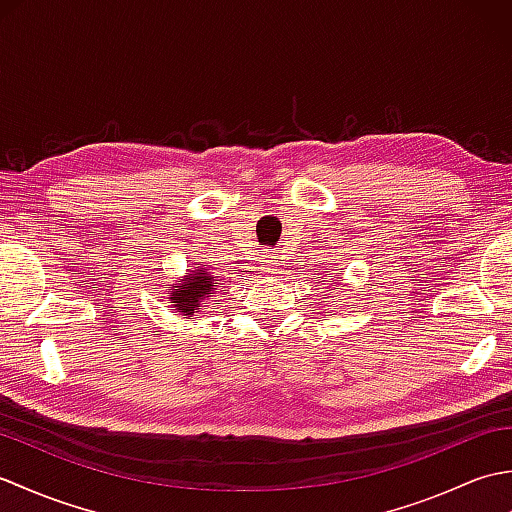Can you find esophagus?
Here are the masks:
<instances>
[{
	"label": "esophagus",
	"mask_w": 512,
	"mask_h": 512,
	"mask_svg": "<svg viewBox=\"0 0 512 512\" xmlns=\"http://www.w3.org/2000/svg\"><path fill=\"white\" fill-rule=\"evenodd\" d=\"M266 273H273V270H277V264H279V257L277 255H266Z\"/></svg>",
	"instance_id": "obj_1"
}]
</instances>
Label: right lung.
<instances>
[{
  "label": "right lung",
  "mask_w": 512,
  "mask_h": 512,
  "mask_svg": "<svg viewBox=\"0 0 512 512\" xmlns=\"http://www.w3.org/2000/svg\"><path fill=\"white\" fill-rule=\"evenodd\" d=\"M213 275L206 273V270H189L187 279H184L182 286H173L169 292V299L176 310H180L184 317L193 314V310L202 308V299L213 295Z\"/></svg>",
  "instance_id": "add662e5"
}]
</instances>
